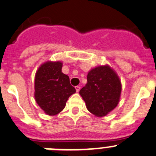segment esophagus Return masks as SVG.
Here are the masks:
<instances>
[{
    "mask_svg": "<svg viewBox=\"0 0 156 156\" xmlns=\"http://www.w3.org/2000/svg\"><path fill=\"white\" fill-rule=\"evenodd\" d=\"M75 88H76V91L77 93H78V92L80 91V87H79V86H76Z\"/></svg>",
    "mask_w": 156,
    "mask_h": 156,
    "instance_id": "obj_1",
    "label": "esophagus"
}]
</instances>
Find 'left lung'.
<instances>
[{
    "label": "left lung",
    "instance_id": "obj_1",
    "mask_svg": "<svg viewBox=\"0 0 156 156\" xmlns=\"http://www.w3.org/2000/svg\"><path fill=\"white\" fill-rule=\"evenodd\" d=\"M121 90V82L113 69L109 66H100L89 72L87 83L80 94L91 113L103 117L118 105Z\"/></svg>",
    "mask_w": 156,
    "mask_h": 156
}]
</instances>
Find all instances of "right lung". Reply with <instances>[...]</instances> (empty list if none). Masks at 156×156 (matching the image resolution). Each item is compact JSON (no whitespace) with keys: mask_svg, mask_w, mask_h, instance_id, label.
I'll use <instances>...</instances> for the list:
<instances>
[{"mask_svg":"<svg viewBox=\"0 0 156 156\" xmlns=\"http://www.w3.org/2000/svg\"><path fill=\"white\" fill-rule=\"evenodd\" d=\"M61 62H46L35 76V99L40 107L50 115L64 109L68 98L76 93L69 78L62 73Z\"/></svg>","mask_w":156,"mask_h":156,"instance_id":"obj_1","label":"right lung"}]
</instances>
